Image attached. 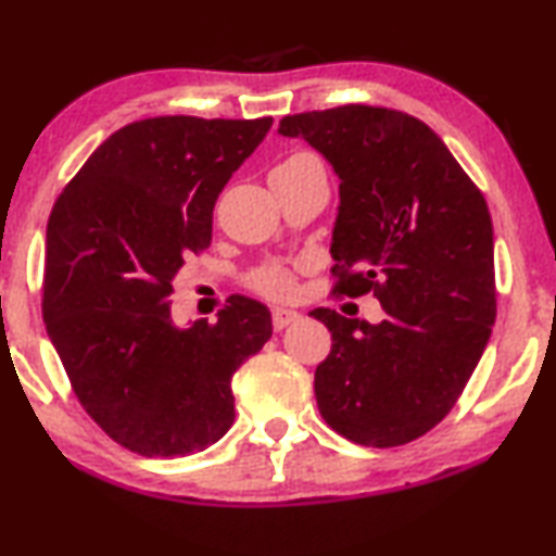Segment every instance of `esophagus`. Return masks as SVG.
Listing matches in <instances>:
<instances>
[{"instance_id":"esophagus-1","label":"esophagus","mask_w":556,"mask_h":556,"mask_svg":"<svg viewBox=\"0 0 556 556\" xmlns=\"http://www.w3.org/2000/svg\"><path fill=\"white\" fill-rule=\"evenodd\" d=\"M302 319V315L296 309H287V307H277L275 312H271V325H275V330L281 332L285 327L289 325H296Z\"/></svg>"}]
</instances>
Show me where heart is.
I'll return each instance as SVG.
<instances>
[{"mask_svg": "<svg viewBox=\"0 0 556 556\" xmlns=\"http://www.w3.org/2000/svg\"><path fill=\"white\" fill-rule=\"evenodd\" d=\"M296 159H307V155H292L287 161ZM249 285H252L254 292L269 296V300H287V296L294 294V271L285 264H267V267L254 271Z\"/></svg>", "mask_w": 556, "mask_h": 556, "instance_id": "b5f03b06", "label": "heart"}]
</instances>
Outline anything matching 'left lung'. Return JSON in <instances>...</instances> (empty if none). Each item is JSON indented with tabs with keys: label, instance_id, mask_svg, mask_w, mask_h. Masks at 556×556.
Masks as SVG:
<instances>
[{
	"label": "left lung",
	"instance_id": "left-lung-1",
	"mask_svg": "<svg viewBox=\"0 0 556 556\" xmlns=\"http://www.w3.org/2000/svg\"><path fill=\"white\" fill-rule=\"evenodd\" d=\"M340 178L334 292H372L378 325L317 307L332 332L315 370L317 408L348 441L403 445L448 416L496 319L486 199L424 121L372 105L287 115Z\"/></svg>",
	"mask_w": 556,
	"mask_h": 556
}]
</instances>
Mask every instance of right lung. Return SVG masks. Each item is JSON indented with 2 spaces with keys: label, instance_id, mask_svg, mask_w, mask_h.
<instances>
[{
  "label": "right lung",
  "instance_id": "obj_1",
  "mask_svg": "<svg viewBox=\"0 0 556 556\" xmlns=\"http://www.w3.org/2000/svg\"><path fill=\"white\" fill-rule=\"evenodd\" d=\"M271 118L163 115L115 130L54 201L42 317L77 401L148 458L191 456L233 424L231 378L271 338L262 302L170 319L174 279L211 244L214 203Z\"/></svg>",
  "mask_w": 556,
  "mask_h": 556
}]
</instances>
